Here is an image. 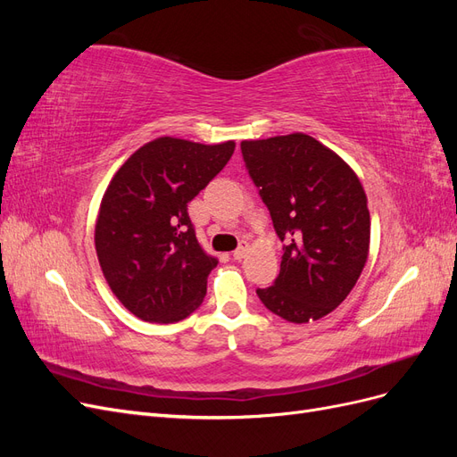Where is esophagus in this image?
<instances>
[{
	"instance_id": "1",
	"label": "esophagus",
	"mask_w": 457,
	"mask_h": 457,
	"mask_svg": "<svg viewBox=\"0 0 457 457\" xmlns=\"http://www.w3.org/2000/svg\"><path fill=\"white\" fill-rule=\"evenodd\" d=\"M245 253H247V242H242L237 250H234V253H232V257L237 259V261H240V259H244L245 257Z\"/></svg>"
}]
</instances>
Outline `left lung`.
<instances>
[{
	"label": "left lung",
	"mask_w": 457,
	"mask_h": 457,
	"mask_svg": "<svg viewBox=\"0 0 457 457\" xmlns=\"http://www.w3.org/2000/svg\"><path fill=\"white\" fill-rule=\"evenodd\" d=\"M242 156L284 245L280 274L257 295L294 324L347 299L368 261L370 212L361 179L305 133L242 141Z\"/></svg>",
	"instance_id": "obj_1"
}]
</instances>
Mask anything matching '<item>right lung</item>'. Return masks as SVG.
<instances>
[{
	"instance_id": "right-lung-1",
	"label": "right lung",
	"mask_w": 457,
	"mask_h": 457,
	"mask_svg": "<svg viewBox=\"0 0 457 457\" xmlns=\"http://www.w3.org/2000/svg\"><path fill=\"white\" fill-rule=\"evenodd\" d=\"M234 146L160 137L135 150L110 181L95 250L112 294L141 320L173 324L202 305L219 261L202 250L187 205Z\"/></svg>"
}]
</instances>
